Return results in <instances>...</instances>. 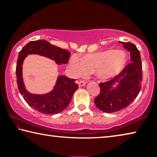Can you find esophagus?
Returning a JSON list of instances; mask_svg holds the SVG:
<instances>
[{"label": "esophagus", "instance_id": "34e87169", "mask_svg": "<svg viewBox=\"0 0 157 157\" xmlns=\"http://www.w3.org/2000/svg\"><path fill=\"white\" fill-rule=\"evenodd\" d=\"M77 84L79 85V86H84L86 85V82L83 81V80H79V81H77Z\"/></svg>", "mask_w": 157, "mask_h": 157}]
</instances>
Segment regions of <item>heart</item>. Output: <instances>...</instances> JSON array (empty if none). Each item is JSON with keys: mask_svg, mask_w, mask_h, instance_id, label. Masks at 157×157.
<instances>
[{"mask_svg": "<svg viewBox=\"0 0 157 157\" xmlns=\"http://www.w3.org/2000/svg\"><path fill=\"white\" fill-rule=\"evenodd\" d=\"M126 63L127 54L125 51L111 49L90 53L80 60L77 56H72L68 61V71L75 78L94 72L99 79H107L120 73Z\"/></svg>", "mask_w": 157, "mask_h": 157, "instance_id": "heart-1", "label": "heart"}]
</instances>
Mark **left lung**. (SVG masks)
Listing matches in <instances>:
<instances>
[{
    "mask_svg": "<svg viewBox=\"0 0 157 157\" xmlns=\"http://www.w3.org/2000/svg\"><path fill=\"white\" fill-rule=\"evenodd\" d=\"M130 52L132 63L111 80L100 83V93L95 98L96 106L107 113H115L129 106L140 93L142 81V61L135 44L119 41Z\"/></svg>",
    "mask_w": 157,
    "mask_h": 157,
    "instance_id": "left-lung-1",
    "label": "left lung"
}]
</instances>
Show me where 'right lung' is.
I'll return each instance as SVG.
<instances>
[{
    "instance_id": "add662e5",
    "label": "right lung",
    "mask_w": 157,
    "mask_h": 157,
    "mask_svg": "<svg viewBox=\"0 0 157 157\" xmlns=\"http://www.w3.org/2000/svg\"><path fill=\"white\" fill-rule=\"evenodd\" d=\"M36 54L54 60L57 65L66 64L71 53L57 47L45 40L30 41L19 53L16 66L18 90L29 106L42 113L53 115L59 113L68 106L72 95L78 88L75 79L59 75L53 90L45 94H33L26 90L22 78L23 62L28 55Z\"/></svg>"
}]
</instances>
